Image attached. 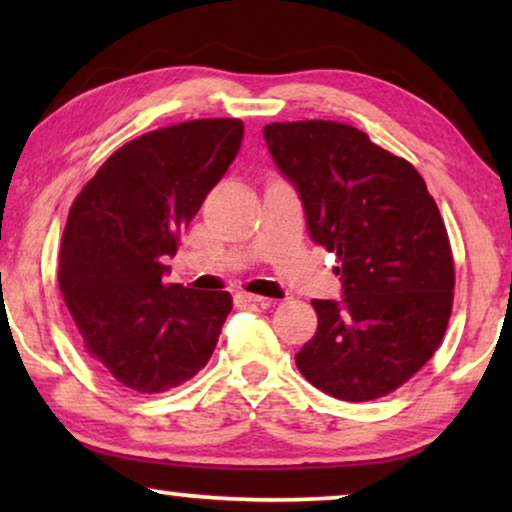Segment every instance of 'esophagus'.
<instances>
[{"label":"esophagus","mask_w":512,"mask_h":512,"mask_svg":"<svg viewBox=\"0 0 512 512\" xmlns=\"http://www.w3.org/2000/svg\"><path fill=\"white\" fill-rule=\"evenodd\" d=\"M235 300L240 305H261V307H270L275 300L272 298H263V296H254V293H237Z\"/></svg>","instance_id":"34e87169"}]
</instances>
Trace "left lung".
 Returning a JSON list of instances; mask_svg holds the SVG:
<instances>
[{
    "label": "left lung",
    "mask_w": 512,
    "mask_h": 512,
    "mask_svg": "<svg viewBox=\"0 0 512 512\" xmlns=\"http://www.w3.org/2000/svg\"><path fill=\"white\" fill-rule=\"evenodd\" d=\"M263 137L310 237L340 261L342 298L312 300L319 326L296 366L340 401L387 396L431 359L450 321L454 261L436 200L408 160L352 125L270 123Z\"/></svg>",
    "instance_id": "left-lung-1"
}]
</instances>
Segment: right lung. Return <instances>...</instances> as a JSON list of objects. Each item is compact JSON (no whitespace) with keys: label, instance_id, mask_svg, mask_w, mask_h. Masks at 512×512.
<instances>
[{"label":"right lung","instance_id":"add662e5","mask_svg":"<svg viewBox=\"0 0 512 512\" xmlns=\"http://www.w3.org/2000/svg\"><path fill=\"white\" fill-rule=\"evenodd\" d=\"M237 118L177 123L109 156L69 209L58 282L83 347L139 394L207 366L233 310L228 291L165 284V256L240 151Z\"/></svg>","mask_w":512,"mask_h":512}]
</instances>
